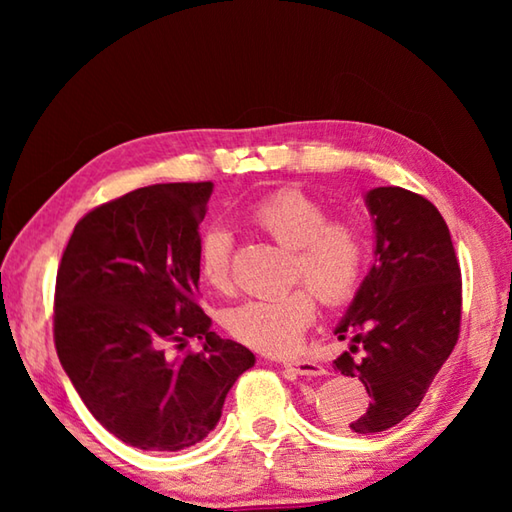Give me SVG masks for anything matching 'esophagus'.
I'll list each match as a JSON object with an SVG mask.
<instances>
[{"label": "esophagus", "mask_w": 512, "mask_h": 512, "mask_svg": "<svg viewBox=\"0 0 512 512\" xmlns=\"http://www.w3.org/2000/svg\"><path fill=\"white\" fill-rule=\"evenodd\" d=\"M282 366L291 368L293 372H298V375H307V377L325 375V368L311 359H284Z\"/></svg>", "instance_id": "esophagus-1"}]
</instances>
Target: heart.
Returning a JSON list of instances; mask_svg holds the SVG:
<instances>
[{"mask_svg":"<svg viewBox=\"0 0 512 512\" xmlns=\"http://www.w3.org/2000/svg\"><path fill=\"white\" fill-rule=\"evenodd\" d=\"M248 216L273 241L293 250V280H305L309 287L300 284L280 296L241 302L225 311L223 325L250 348L287 354L298 348L316 316L315 290L329 307H339L357 293L366 271L368 239L361 223L348 216L329 219L327 205L298 187L262 198ZM198 266L207 287H232V235L221 225L203 232Z\"/></svg>","mask_w":512,"mask_h":512,"instance_id":"obj_1","label":"heart"}]
</instances>
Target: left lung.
I'll use <instances>...</instances> for the list:
<instances>
[{"mask_svg":"<svg viewBox=\"0 0 512 512\" xmlns=\"http://www.w3.org/2000/svg\"><path fill=\"white\" fill-rule=\"evenodd\" d=\"M375 223V264L334 334L350 352L334 361L359 377L370 406L354 433L395 427L418 409L461 329V266L436 205L402 187L366 194Z\"/></svg>","mask_w":512,"mask_h":512,"instance_id":"left-lung-1","label":"left lung"}]
</instances>
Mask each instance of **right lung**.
Masks as SVG:
<instances>
[{
	"mask_svg": "<svg viewBox=\"0 0 512 512\" xmlns=\"http://www.w3.org/2000/svg\"><path fill=\"white\" fill-rule=\"evenodd\" d=\"M212 183L135 189L94 207L69 237L54 296V343L83 404L144 452L210 433L255 354L214 334L198 307V225ZM189 338L201 353L171 355Z\"/></svg>",
	"mask_w": 512,
	"mask_h": 512,
	"instance_id": "right-lung-1",
	"label": "right lung"
}]
</instances>
